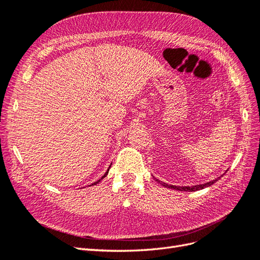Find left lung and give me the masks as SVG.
I'll return each instance as SVG.
<instances>
[{"instance_id": "obj_1", "label": "left lung", "mask_w": 260, "mask_h": 260, "mask_svg": "<svg viewBox=\"0 0 260 260\" xmlns=\"http://www.w3.org/2000/svg\"><path fill=\"white\" fill-rule=\"evenodd\" d=\"M222 176V175H221ZM220 179V177H218V179L216 180H212L210 182H207L205 184H198V185H194V186H175V185H169L167 183H162L160 181L157 180L158 183H160L162 186L165 187H168V188H173V189H176V190H181V191H196V190H199V189H204L205 187H208V186H211L212 184L216 183L218 180Z\"/></svg>"}]
</instances>
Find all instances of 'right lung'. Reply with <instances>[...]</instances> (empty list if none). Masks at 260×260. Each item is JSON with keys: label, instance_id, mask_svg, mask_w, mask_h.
I'll return each instance as SVG.
<instances>
[{"label": "right lung", "instance_id": "1", "mask_svg": "<svg viewBox=\"0 0 260 260\" xmlns=\"http://www.w3.org/2000/svg\"><path fill=\"white\" fill-rule=\"evenodd\" d=\"M110 168H111V166H110V167H109V169H108V171H107V172H106V173H105V175H103V176H102V177H101V179H100V180H98V181H97V182H95V183H93V184H92V185H95V184H98V183H99V182H100V181H101V180H103V179H105V177H106V176H107V175H108V173H109V170H110Z\"/></svg>", "mask_w": 260, "mask_h": 260}]
</instances>
